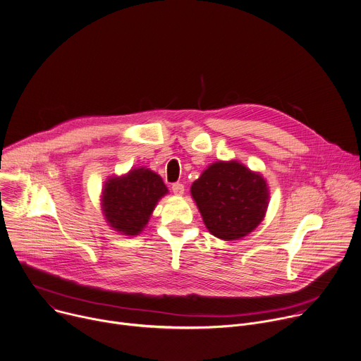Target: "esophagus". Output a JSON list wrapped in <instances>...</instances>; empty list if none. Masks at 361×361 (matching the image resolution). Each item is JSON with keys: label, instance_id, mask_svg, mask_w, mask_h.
Returning <instances> with one entry per match:
<instances>
[{"label": "esophagus", "instance_id": "34e87169", "mask_svg": "<svg viewBox=\"0 0 361 361\" xmlns=\"http://www.w3.org/2000/svg\"><path fill=\"white\" fill-rule=\"evenodd\" d=\"M172 192H173L175 195H178V196H182L183 192H185V186H183L182 183H173V185H172Z\"/></svg>", "mask_w": 361, "mask_h": 361}]
</instances>
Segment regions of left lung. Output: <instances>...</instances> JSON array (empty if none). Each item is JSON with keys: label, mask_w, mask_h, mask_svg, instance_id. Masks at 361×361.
Instances as JSON below:
<instances>
[{"label": "left lung", "mask_w": 361, "mask_h": 361, "mask_svg": "<svg viewBox=\"0 0 361 361\" xmlns=\"http://www.w3.org/2000/svg\"><path fill=\"white\" fill-rule=\"evenodd\" d=\"M190 195L207 229L222 241L250 235L269 204L267 179L235 159L211 164L192 183Z\"/></svg>", "instance_id": "left-lung-1"}]
</instances>
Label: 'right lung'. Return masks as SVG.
<instances>
[{
    "mask_svg": "<svg viewBox=\"0 0 361 361\" xmlns=\"http://www.w3.org/2000/svg\"><path fill=\"white\" fill-rule=\"evenodd\" d=\"M168 193L156 172L145 166L132 168L128 173L113 175L104 182L100 205L113 231L136 236L146 228L157 202Z\"/></svg>",
    "mask_w": 361,
    "mask_h": 361,
    "instance_id": "1",
    "label": "right lung"
}]
</instances>
